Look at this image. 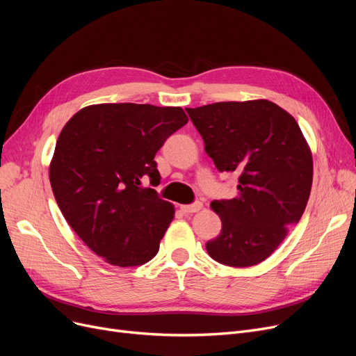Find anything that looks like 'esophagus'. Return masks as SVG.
<instances>
[{"label":"esophagus","instance_id":"1","mask_svg":"<svg viewBox=\"0 0 356 356\" xmlns=\"http://www.w3.org/2000/svg\"><path fill=\"white\" fill-rule=\"evenodd\" d=\"M202 208H203L202 202H195L192 204H184V207H181V211L184 213H195V212H199Z\"/></svg>","mask_w":356,"mask_h":356}]
</instances>
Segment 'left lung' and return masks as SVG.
Masks as SVG:
<instances>
[{
    "instance_id": "left-lung-1",
    "label": "left lung",
    "mask_w": 356,
    "mask_h": 356,
    "mask_svg": "<svg viewBox=\"0 0 356 356\" xmlns=\"http://www.w3.org/2000/svg\"><path fill=\"white\" fill-rule=\"evenodd\" d=\"M220 173L238 176V195L213 200L220 234L208 254L229 267L268 258L300 220L310 196L313 160L300 127L267 99L186 108Z\"/></svg>"
}]
</instances>
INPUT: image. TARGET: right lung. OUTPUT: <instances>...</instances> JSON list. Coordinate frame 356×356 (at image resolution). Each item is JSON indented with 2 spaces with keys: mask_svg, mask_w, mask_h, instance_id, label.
<instances>
[{
  "mask_svg": "<svg viewBox=\"0 0 356 356\" xmlns=\"http://www.w3.org/2000/svg\"><path fill=\"white\" fill-rule=\"evenodd\" d=\"M189 118L180 106L98 104L63 127L50 184L72 229L108 264L136 267L159 252L175 207L143 180H160L154 156Z\"/></svg>",
  "mask_w": 356,
  "mask_h": 356,
  "instance_id": "add662e5",
  "label": "right lung"
}]
</instances>
